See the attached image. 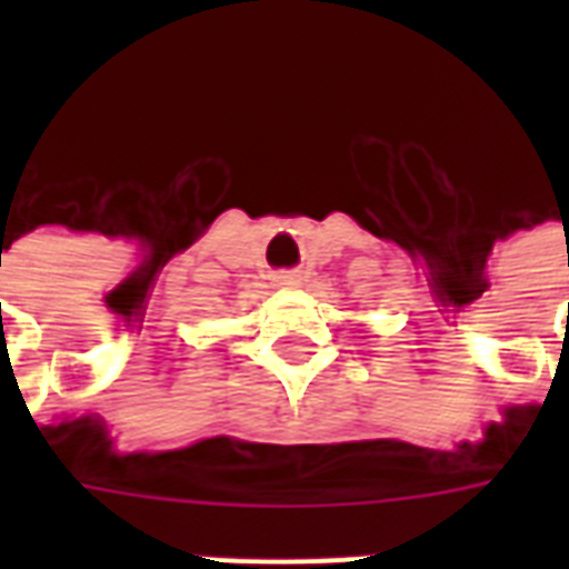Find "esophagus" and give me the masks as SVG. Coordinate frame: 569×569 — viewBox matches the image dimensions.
Returning <instances> with one entry per match:
<instances>
[{"mask_svg": "<svg viewBox=\"0 0 569 569\" xmlns=\"http://www.w3.org/2000/svg\"><path fill=\"white\" fill-rule=\"evenodd\" d=\"M274 283L283 286V289H292V286L301 283V271H295V268H286V271H277Z\"/></svg>", "mask_w": 569, "mask_h": 569, "instance_id": "34e87169", "label": "esophagus"}]
</instances>
